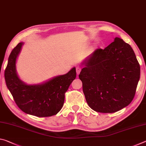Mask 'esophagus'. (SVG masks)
<instances>
[{
  "label": "esophagus",
  "instance_id": "obj_1",
  "mask_svg": "<svg viewBox=\"0 0 146 146\" xmlns=\"http://www.w3.org/2000/svg\"><path fill=\"white\" fill-rule=\"evenodd\" d=\"M76 74H77V75H79V73H80V71H81V68H80V67H76Z\"/></svg>",
  "mask_w": 146,
  "mask_h": 146
}]
</instances>
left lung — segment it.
Returning <instances> with one entry per match:
<instances>
[{
    "label": "left lung",
    "mask_w": 146,
    "mask_h": 146,
    "mask_svg": "<svg viewBox=\"0 0 146 146\" xmlns=\"http://www.w3.org/2000/svg\"><path fill=\"white\" fill-rule=\"evenodd\" d=\"M78 75L88 106L95 111L115 113L126 107L135 97L140 68L129 44L116 37L104 49L84 60Z\"/></svg>",
    "instance_id": "8db88e82"
}]
</instances>
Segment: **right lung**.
Returning a JSON list of instances; mask_svg holds the SVG:
<instances>
[{"label": "right lung", "instance_id": "obj_1", "mask_svg": "<svg viewBox=\"0 0 146 146\" xmlns=\"http://www.w3.org/2000/svg\"><path fill=\"white\" fill-rule=\"evenodd\" d=\"M23 45L24 42L19 43L9 56L4 73L7 87L18 107L27 114L38 117L57 114L64 105L65 93L76 78V69L41 84H28L19 78L16 68Z\"/></svg>", "mask_w": 146, "mask_h": 146}]
</instances>
